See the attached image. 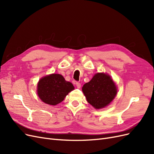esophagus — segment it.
I'll list each match as a JSON object with an SVG mask.
<instances>
[{"mask_svg":"<svg viewBox=\"0 0 154 154\" xmlns=\"http://www.w3.org/2000/svg\"><path fill=\"white\" fill-rule=\"evenodd\" d=\"M76 86L77 88H80L81 87V83L80 82H76Z\"/></svg>","mask_w":154,"mask_h":154,"instance_id":"obj_1","label":"esophagus"}]
</instances>
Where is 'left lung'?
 <instances>
[{
	"label": "left lung",
	"instance_id": "left-lung-1",
	"mask_svg": "<svg viewBox=\"0 0 154 154\" xmlns=\"http://www.w3.org/2000/svg\"><path fill=\"white\" fill-rule=\"evenodd\" d=\"M88 103L96 109H102L113 100L117 88L112 79L108 74L97 73L92 80L82 87Z\"/></svg>",
	"mask_w": 154,
	"mask_h": 154
}]
</instances>
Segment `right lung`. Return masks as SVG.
Returning a JSON list of instances; mask_svg holds the SVG:
<instances>
[{"label": "right lung", "instance_id": "right-lung-1", "mask_svg": "<svg viewBox=\"0 0 154 154\" xmlns=\"http://www.w3.org/2000/svg\"><path fill=\"white\" fill-rule=\"evenodd\" d=\"M74 88L72 83L65 80L61 74H53L40 79L37 93L45 103L56 105L63 101Z\"/></svg>", "mask_w": 154, "mask_h": 154}]
</instances>
